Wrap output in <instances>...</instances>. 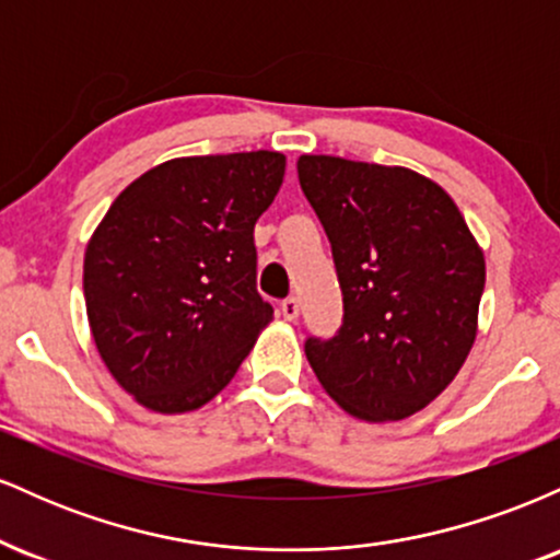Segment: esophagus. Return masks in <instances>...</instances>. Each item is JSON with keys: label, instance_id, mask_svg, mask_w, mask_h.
I'll return each mask as SVG.
<instances>
[{"label": "esophagus", "instance_id": "esophagus-1", "mask_svg": "<svg viewBox=\"0 0 560 560\" xmlns=\"http://www.w3.org/2000/svg\"><path fill=\"white\" fill-rule=\"evenodd\" d=\"M281 316H284L287 320H298V316H300V300L298 298L281 300Z\"/></svg>", "mask_w": 560, "mask_h": 560}]
</instances>
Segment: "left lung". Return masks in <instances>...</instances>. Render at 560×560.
I'll list each match as a JSON object with an SVG mask.
<instances>
[{"label":"left lung","mask_w":560,"mask_h":560,"mask_svg":"<svg viewBox=\"0 0 560 560\" xmlns=\"http://www.w3.org/2000/svg\"><path fill=\"white\" fill-rule=\"evenodd\" d=\"M298 176L331 242L345 307L331 339H305L307 363L355 419H408L453 382L477 339L485 255L421 173L302 155Z\"/></svg>","instance_id":"left-lung-1"}]
</instances>
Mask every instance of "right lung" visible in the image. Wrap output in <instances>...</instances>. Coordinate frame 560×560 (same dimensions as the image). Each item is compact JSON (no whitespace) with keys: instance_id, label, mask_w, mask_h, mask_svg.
<instances>
[{"instance_id":"obj_1","label":"right lung","mask_w":560,"mask_h":560,"mask_svg":"<svg viewBox=\"0 0 560 560\" xmlns=\"http://www.w3.org/2000/svg\"><path fill=\"white\" fill-rule=\"evenodd\" d=\"M281 152L176 158L128 184L83 258L92 337L144 408L186 413L234 378L273 307L255 223L284 182Z\"/></svg>"}]
</instances>
